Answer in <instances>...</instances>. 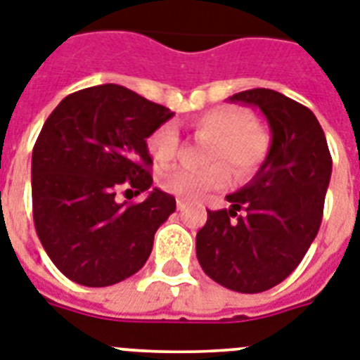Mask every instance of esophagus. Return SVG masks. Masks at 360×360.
I'll return each mask as SVG.
<instances>
[{"mask_svg": "<svg viewBox=\"0 0 360 360\" xmlns=\"http://www.w3.org/2000/svg\"><path fill=\"white\" fill-rule=\"evenodd\" d=\"M185 208H186L185 201H181V199H177V210H185Z\"/></svg>", "mask_w": 360, "mask_h": 360, "instance_id": "obj_1", "label": "esophagus"}]
</instances>
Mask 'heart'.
Segmentation results:
<instances>
[{"instance_id":"obj_1","label":"heart","mask_w":360,"mask_h":360,"mask_svg":"<svg viewBox=\"0 0 360 360\" xmlns=\"http://www.w3.org/2000/svg\"><path fill=\"white\" fill-rule=\"evenodd\" d=\"M192 128L198 137L210 141L207 162L214 165L203 170L168 168L159 175V185L183 199H199L210 190L229 185L231 168L238 175L252 174L265 161L271 148L269 135L252 122L249 111L236 105H219L198 115ZM146 148L157 165H168L177 155L179 131L172 122L162 124L146 139Z\"/></svg>"}]
</instances>
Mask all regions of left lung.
Segmentation results:
<instances>
[{
  "mask_svg": "<svg viewBox=\"0 0 360 360\" xmlns=\"http://www.w3.org/2000/svg\"><path fill=\"white\" fill-rule=\"evenodd\" d=\"M229 101L265 115L271 148L255 177L226 195L229 210H207L195 255L205 273L223 288L262 292L283 282L315 240L331 155L313 111L289 96L258 87Z\"/></svg>",
  "mask_w": 360,
  "mask_h": 360,
  "instance_id": "8db88e82",
  "label": "left lung"
}]
</instances>
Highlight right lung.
I'll list each match as a JSON object with an SVG mask.
<instances>
[{
	"label": "right lung",
	"mask_w": 360,
	"mask_h": 360,
	"mask_svg": "<svg viewBox=\"0 0 360 360\" xmlns=\"http://www.w3.org/2000/svg\"><path fill=\"white\" fill-rule=\"evenodd\" d=\"M172 117L128 87L102 84L68 95L45 120L32 150V216L69 280L105 288L146 264L157 229L175 210L174 195L150 188L146 139ZM122 186L148 198L120 204Z\"/></svg>",
	"instance_id": "add662e5"
}]
</instances>
